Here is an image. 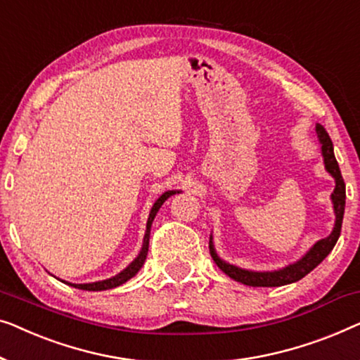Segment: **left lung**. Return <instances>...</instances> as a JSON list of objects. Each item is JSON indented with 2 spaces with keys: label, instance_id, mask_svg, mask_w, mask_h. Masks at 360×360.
Returning a JSON list of instances; mask_svg holds the SVG:
<instances>
[{
  "label": "left lung",
  "instance_id": "obj_1",
  "mask_svg": "<svg viewBox=\"0 0 360 360\" xmlns=\"http://www.w3.org/2000/svg\"><path fill=\"white\" fill-rule=\"evenodd\" d=\"M316 131H318V139L321 141V151H323V158H325V166L328 173L336 179V187H334V192L331 195L333 204H334V214H336V224H334L333 233L328 238H325V240L318 241L300 261L295 262V264H290L287 266L285 269L274 271V272H252V271L240 269V267L236 266L226 264L225 261H221L220 257L217 256L214 245H212V238H210V245H209L210 256L214 257L215 264L219 266L226 276L231 277V279H235L236 282H241L245 283V285H251V287H281V285H287V283L297 282L300 281L302 277H305L308 272L315 269V267L320 264L328 255H330L334 245H336L338 238L341 235L344 207H346V184H344L341 169H339L336 156H334L333 141L330 139V135H328L325 127L320 124L316 125Z\"/></svg>",
  "mask_w": 360,
  "mask_h": 360
}]
</instances>
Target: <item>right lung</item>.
<instances>
[{
	"mask_svg": "<svg viewBox=\"0 0 360 360\" xmlns=\"http://www.w3.org/2000/svg\"><path fill=\"white\" fill-rule=\"evenodd\" d=\"M176 194V191H168L165 192L163 195L160 197L158 200L155 202L153 207H151V212H150V217H148V221H146V233H145V238H143V248H141L140 255L136 256V259L131 262L130 266L125 267V269L120 272V274L110 277L108 281H101V282H93V283H70L72 287H77L81 288V290H93V292H99V290H109V288H114V287H119L122 285V283L127 282L129 279H131L136 272L141 269V266H143V262L146 259V252H148V243H150V229H151V224H153L156 214H158L160 207L163 205V202L168 199L169 195ZM67 283V282H65Z\"/></svg>",
	"mask_w": 360,
	"mask_h": 360,
	"instance_id": "add662e5",
	"label": "right lung"
}]
</instances>
